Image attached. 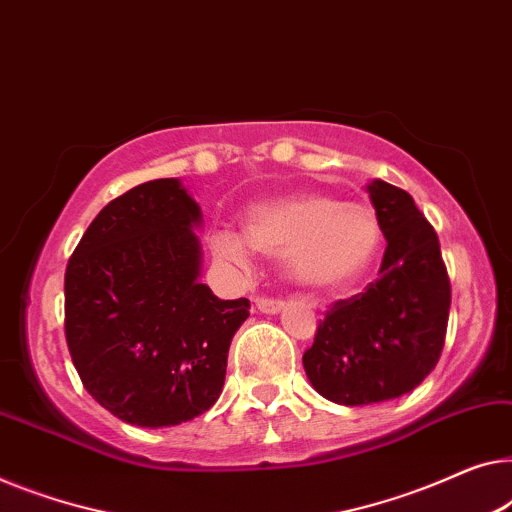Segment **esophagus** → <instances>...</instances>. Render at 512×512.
Listing matches in <instances>:
<instances>
[{
    "mask_svg": "<svg viewBox=\"0 0 512 512\" xmlns=\"http://www.w3.org/2000/svg\"><path fill=\"white\" fill-rule=\"evenodd\" d=\"M254 302H256V307L263 311V314H277V311H281V307H284V300L268 298V295H258Z\"/></svg>",
    "mask_w": 512,
    "mask_h": 512,
    "instance_id": "1",
    "label": "esophagus"
}]
</instances>
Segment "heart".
<instances>
[{
  "instance_id": "b5f03b06",
  "label": "heart",
  "mask_w": 512,
  "mask_h": 512,
  "mask_svg": "<svg viewBox=\"0 0 512 512\" xmlns=\"http://www.w3.org/2000/svg\"><path fill=\"white\" fill-rule=\"evenodd\" d=\"M244 235L221 228L212 249L228 263L247 265L249 244L263 254L284 256L291 281L309 291H332L358 279L379 249L381 226L372 207L342 203L328 194H300L254 205Z\"/></svg>"
}]
</instances>
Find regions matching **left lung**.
<instances>
[{
  "label": "left lung",
  "instance_id": "left-lung-1",
  "mask_svg": "<svg viewBox=\"0 0 512 512\" xmlns=\"http://www.w3.org/2000/svg\"><path fill=\"white\" fill-rule=\"evenodd\" d=\"M369 198L388 240L379 279L325 311L302 355L316 392L344 406L411 392L439 362L448 330L450 279L432 224L388 182L369 184Z\"/></svg>",
  "mask_w": 512,
  "mask_h": 512
}]
</instances>
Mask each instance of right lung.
Returning <instances> with one entry per match:
<instances>
[{
    "label": "right lung",
    "mask_w": 512,
    "mask_h": 512,
    "mask_svg": "<svg viewBox=\"0 0 512 512\" xmlns=\"http://www.w3.org/2000/svg\"><path fill=\"white\" fill-rule=\"evenodd\" d=\"M196 205L173 177L117 196L87 228L64 274V335L85 390L129 425L201 416L226 379L249 300L198 284Z\"/></svg>",
    "instance_id": "right-lung-1"
}]
</instances>
